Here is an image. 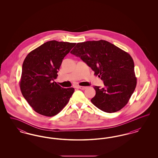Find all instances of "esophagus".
<instances>
[{
    "label": "esophagus",
    "mask_w": 158,
    "mask_h": 158,
    "mask_svg": "<svg viewBox=\"0 0 158 158\" xmlns=\"http://www.w3.org/2000/svg\"><path fill=\"white\" fill-rule=\"evenodd\" d=\"M77 88H78L79 89H80L84 90V89H86V88H87V87H86V86H77Z\"/></svg>",
    "instance_id": "esophagus-1"
}]
</instances>
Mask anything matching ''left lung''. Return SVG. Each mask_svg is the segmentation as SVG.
<instances>
[{"instance_id":"1","label":"left lung","mask_w":158,"mask_h":158,"mask_svg":"<svg viewBox=\"0 0 158 158\" xmlns=\"http://www.w3.org/2000/svg\"><path fill=\"white\" fill-rule=\"evenodd\" d=\"M79 57L104 82V87L95 86L90 101L99 110L112 113L127 104L136 86L135 64L128 53L105 40L77 43L70 52Z\"/></svg>"}]
</instances>
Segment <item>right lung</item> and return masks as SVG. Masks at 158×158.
Segmentation results:
<instances>
[{
	"label": "right lung",
	"instance_id": "right-lung-1",
	"mask_svg": "<svg viewBox=\"0 0 158 158\" xmlns=\"http://www.w3.org/2000/svg\"><path fill=\"white\" fill-rule=\"evenodd\" d=\"M76 43L47 41L29 53L23 63L20 89L37 113L52 117L61 111L73 94V88H61L54 82L64 57Z\"/></svg>",
	"mask_w": 158,
	"mask_h": 158
}]
</instances>
